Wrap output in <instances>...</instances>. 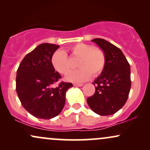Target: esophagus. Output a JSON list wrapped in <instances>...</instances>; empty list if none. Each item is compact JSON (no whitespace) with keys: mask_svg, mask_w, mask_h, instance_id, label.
<instances>
[{"mask_svg":"<svg viewBox=\"0 0 150 150\" xmlns=\"http://www.w3.org/2000/svg\"><path fill=\"white\" fill-rule=\"evenodd\" d=\"M73 85L75 87H82V86H83V84H74Z\"/></svg>","mask_w":150,"mask_h":150,"instance_id":"obj_1","label":"esophagus"}]
</instances>
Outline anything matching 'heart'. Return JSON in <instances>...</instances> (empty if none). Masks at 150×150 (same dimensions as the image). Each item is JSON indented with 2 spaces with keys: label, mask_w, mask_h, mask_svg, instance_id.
<instances>
[{
  "label": "heart",
  "mask_w": 150,
  "mask_h": 150,
  "mask_svg": "<svg viewBox=\"0 0 150 150\" xmlns=\"http://www.w3.org/2000/svg\"><path fill=\"white\" fill-rule=\"evenodd\" d=\"M74 56L79 58L77 70L70 71L65 76V80L72 82H83L90 77L99 75L106 65L104 53L89 44L79 43L70 48ZM51 63L54 69L61 74H66L70 70V63L67 53L63 50H57L53 53Z\"/></svg>",
  "instance_id": "b5f03b06"
}]
</instances>
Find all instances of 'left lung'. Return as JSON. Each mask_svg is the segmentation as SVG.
I'll return each mask as SVG.
<instances>
[{
    "label": "left lung",
    "mask_w": 150,
    "mask_h": 150,
    "mask_svg": "<svg viewBox=\"0 0 150 150\" xmlns=\"http://www.w3.org/2000/svg\"><path fill=\"white\" fill-rule=\"evenodd\" d=\"M92 41L104 53L106 65L92 82L95 93L87 98V102L94 113L109 116L119 111L128 98L131 87L130 64L121 50L111 43L99 38Z\"/></svg>",
    "instance_id": "obj_1"
}]
</instances>
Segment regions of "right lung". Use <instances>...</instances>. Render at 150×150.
Returning a JSON list of instances; mask_svg holds the SVG:
<instances>
[{"label": "right lung", "instance_id": "add662e5", "mask_svg": "<svg viewBox=\"0 0 150 150\" xmlns=\"http://www.w3.org/2000/svg\"><path fill=\"white\" fill-rule=\"evenodd\" d=\"M58 48L49 43L39 44L26 55L17 70V94L23 107L36 118L57 116L65 106L67 90L73 87L64 82L53 87L61 77L51 63L53 53Z\"/></svg>", "mask_w": 150, "mask_h": 150}]
</instances>
